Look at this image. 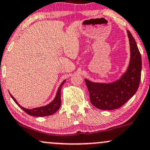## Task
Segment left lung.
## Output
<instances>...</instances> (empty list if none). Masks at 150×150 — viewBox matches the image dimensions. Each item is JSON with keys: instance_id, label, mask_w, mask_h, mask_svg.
I'll return each instance as SVG.
<instances>
[{"instance_id": "left-lung-1", "label": "left lung", "mask_w": 150, "mask_h": 150, "mask_svg": "<svg viewBox=\"0 0 150 150\" xmlns=\"http://www.w3.org/2000/svg\"><path fill=\"white\" fill-rule=\"evenodd\" d=\"M130 45V62L125 73L117 81L110 84L85 81L90 93V100L100 110H112L120 108L135 94L139 85L142 71V57L137 45L127 30Z\"/></svg>"}]
</instances>
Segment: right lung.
<instances>
[{
	"label": "right lung",
	"instance_id": "right-lung-1",
	"mask_svg": "<svg viewBox=\"0 0 150 150\" xmlns=\"http://www.w3.org/2000/svg\"><path fill=\"white\" fill-rule=\"evenodd\" d=\"M65 80H64V81L61 83V85H60V87H59L58 90H57V92L56 97H55V98L54 99L53 101H52V103H50L49 105H46V106H44V107H40V108H34V109H31V110L25 109V108L21 107V105L17 103V101H16V99H15L12 95H11V98H13V100L15 101V103L18 105L21 109L23 110L27 114L32 115V116H35V117L48 116V115L54 114V113H55V112H57L59 108H60V105H61V94H60V93H61V88L62 85H63V84L65 83Z\"/></svg>",
	"mask_w": 150,
	"mask_h": 150
}]
</instances>
